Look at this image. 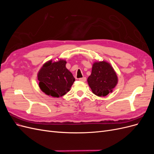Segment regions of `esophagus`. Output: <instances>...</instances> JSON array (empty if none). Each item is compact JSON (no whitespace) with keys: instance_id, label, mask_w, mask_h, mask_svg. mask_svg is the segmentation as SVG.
Returning a JSON list of instances; mask_svg holds the SVG:
<instances>
[{"instance_id":"34e87169","label":"esophagus","mask_w":154,"mask_h":154,"mask_svg":"<svg viewBox=\"0 0 154 154\" xmlns=\"http://www.w3.org/2000/svg\"><path fill=\"white\" fill-rule=\"evenodd\" d=\"M79 80L81 81V82H85L86 81V78L85 77H83L82 78L79 79Z\"/></svg>"}]
</instances>
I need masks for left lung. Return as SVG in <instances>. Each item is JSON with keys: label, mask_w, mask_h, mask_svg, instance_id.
Here are the masks:
<instances>
[{"label": "left lung", "mask_w": 154, "mask_h": 154, "mask_svg": "<svg viewBox=\"0 0 154 154\" xmlns=\"http://www.w3.org/2000/svg\"><path fill=\"white\" fill-rule=\"evenodd\" d=\"M87 82L95 95L103 97L112 92L118 84V78L110 63L97 61L92 65L91 74L87 78Z\"/></svg>", "instance_id": "left-lung-1"}]
</instances>
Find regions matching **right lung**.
I'll list each match as a JSON object with an SVG mask.
<instances>
[{"instance_id":"obj_1","label":"right lung","mask_w":154,"mask_h":154,"mask_svg":"<svg viewBox=\"0 0 154 154\" xmlns=\"http://www.w3.org/2000/svg\"><path fill=\"white\" fill-rule=\"evenodd\" d=\"M66 60L45 62L37 74L38 85L45 94L54 97L64 96L75 81L72 74L66 68Z\"/></svg>"}]
</instances>
